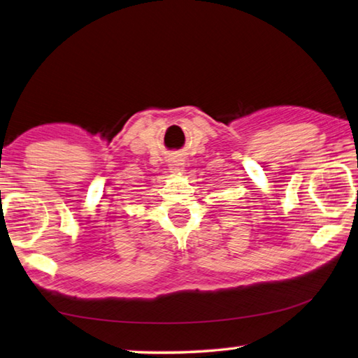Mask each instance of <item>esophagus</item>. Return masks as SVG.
Returning <instances> with one entry per match:
<instances>
[{
  "mask_svg": "<svg viewBox=\"0 0 358 358\" xmlns=\"http://www.w3.org/2000/svg\"><path fill=\"white\" fill-rule=\"evenodd\" d=\"M182 165H184V164H182V159H180V157H171V159H170V164H168V166H170L171 173L180 171V166H182Z\"/></svg>",
  "mask_w": 358,
  "mask_h": 358,
  "instance_id": "esophagus-1",
  "label": "esophagus"
}]
</instances>
